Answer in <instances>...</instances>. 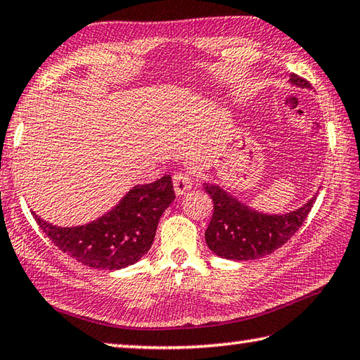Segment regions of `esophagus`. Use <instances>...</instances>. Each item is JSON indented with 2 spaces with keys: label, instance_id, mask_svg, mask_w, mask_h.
<instances>
[{
  "label": "esophagus",
  "instance_id": "34e87169",
  "mask_svg": "<svg viewBox=\"0 0 360 360\" xmlns=\"http://www.w3.org/2000/svg\"><path fill=\"white\" fill-rule=\"evenodd\" d=\"M173 187L178 195H184L192 187V176L187 172H176L173 174Z\"/></svg>",
  "mask_w": 360,
  "mask_h": 360
}]
</instances>
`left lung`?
Instances as JSON below:
<instances>
[{"mask_svg":"<svg viewBox=\"0 0 360 360\" xmlns=\"http://www.w3.org/2000/svg\"><path fill=\"white\" fill-rule=\"evenodd\" d=\"M291 83L310 88V82L296 74L291 75ZM205 191L214 202L212 219L205 233L206 244L219 257L238 261L258 259L288 243L309 217L316 200L311 198L290 214L264 215L248 209L219 186L205 184Z\"/></svg>","mask_w":360,"mask_h":360,"instance_id":"8db88e82","label":"left lung"}]
</instances>
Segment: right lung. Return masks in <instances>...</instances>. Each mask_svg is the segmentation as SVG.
<instances>
[{
	"label": "right lung",
	"instance_id": "right-lung-1",
	"mask_svg": "<svg viewBox=\"0 0 360 360\" xmlns=\"http://www.w3.org/2000/svg\"><path fill=\"white\" fill-rule=\"evenodd\" d=\"M174 200L172 176L136 186L113 211L93 224L60 228L32 212L37 225L61 252L94 269H122L139 261L153 245L159 219Z\"/></svg>",
	"mask_w": 360,
	"mask_h": 360
}]
</instances>
